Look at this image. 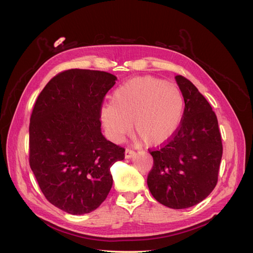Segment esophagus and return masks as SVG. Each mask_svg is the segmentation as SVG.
Instances as JSON below:
<instances>
[{"instance_id": "esophagus-1", "label": "esophagus", "mask_w": 253, "mask_h": 253, "mask_svg": "<svg viewBox=\"0 0 253 253\" xmlns=\"http://www.w3.org/2000/svg\"><path fill=\"white\" fill-rule=\"evenodd\" d=\"M136 155V152L133 151V150H129V149H126V152H125V157L127 159V158H132L133 156Z\"/></svg>"}]
</instances>
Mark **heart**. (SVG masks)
<instances>
[{
  "label": "heart",
  "instance_id": "obj_1",
  "mask_svg": "<svg viewBox=\"0 0 253 253\" xmlns=\"http://www.w3.org/2000/svg\"><path fill=\"white\" fill-rule=\"evenodd\" d=\"M185 100L172 83L152 76L135 77L121 84L104 103L99 119L104 132L114 142H121L131 129L151 147L160 145L177 132Z\"/></svg>",
  "mask_w": 253,
  "mask_h": 253
}]
</instances>
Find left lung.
Returning <instances> with one entry per match:
<instances>
[{
    "label": "left lung",
    "instance_id": "8db88e82",
    "mask_svg": "<svg viewBox=\"0 0 253 253\" xmlns=\"http://www.w3.org/2000/svg\"><path fill=\"white\" fill-rule=\"evenodd\" d=\"M185 100L181 124L173 138L156 151L148 175L153 197L172 209H186L204 201L217 182L223 144L216 115L194 84L175 77Z\"/></svg>",
    "mask_w": 253,
    "mask_h": 253
}]
</instances>
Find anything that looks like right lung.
Returning a JSON list of instances; mask_svg holds the SVG:
<instances>
[{
  "instance_id": "add662e5",
  "label": "right lung",
  "mask_w": 253,
  "mask_h": 253,
  "mask_svg": "<svg viewBox=\"0 0 253 253\" xmlns=\"http://www.w3.org/2000/svg\"><path fill=\"white\" fill-rule=\"evenodd\" d=\"M110 73L73 68L40 93L29 125V165L46 200L73 215L97 209L125 149L106 140L99 111L116 83Z\"/></svg>"
}]
</instances>
